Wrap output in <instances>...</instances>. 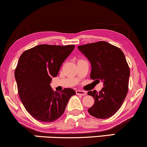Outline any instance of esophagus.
Masks as SVG:
<instances>
[{
    "label": "esophagus",
    "mask_w": 147,
    "mask_h": 147,
    "mask_svg": "<svg viewBox=\"0 0 147 147\" xmlns=\"http://www.w3.org/2000/svg\"><path fill=\"white\" fill-rule=\"evenodd\" d=\"M76 93L77 95H80V96H85L87 94V92L84 91L82 90H76Z\"/></svg>",
    "instance_id": "obj_1"
}]
</instances>
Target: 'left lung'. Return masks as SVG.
Instances as JSON below:
<instances>
[{"mask_svg":"<svg viewBox=\"0 0 147 147\" xmlns=\"http://www.w3.org/2000/svg\"><path fill=\"white\" fill-rule=\"evenodd\" d=\"M78 48L91 62V79L102 80L104 86L99 92L87 93L95 100L88 112L95 118H110L121 107L128 92L130 69L125 54L120 48L105 41Z\"/></svg>","mask_w":147,"mask_h":147,"instance_id":"8db88e82","label":"left lung"}]
</instances>
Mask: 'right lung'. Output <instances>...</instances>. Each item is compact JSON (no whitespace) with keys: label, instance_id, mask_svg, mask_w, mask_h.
I'll use <instances>...</instances> for the list:
<instances>
[{"label":"right lung","instance_id":"1","mask_svg":"<svg viewBox=\"0 0 147 147\" xmlns=\"http://www.w3.org/2000/svg\"><path fill=\"white\" fill-rule=\"evenodd\" d=\"M75 46L39 45L26 50L15 69L18 92L25 109L33 118L51 122L63 114L69 100L76 94L70 88L58 93L50 83Z\"/></svg>","mask_w":147,"mask_h":147}]
</instances>
